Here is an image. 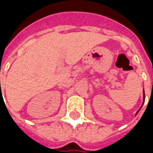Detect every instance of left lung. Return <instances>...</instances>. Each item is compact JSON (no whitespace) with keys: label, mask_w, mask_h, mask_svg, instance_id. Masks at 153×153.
Instances as JSON below:
<instances>
[{"label":"left lung","mask_w":153,"mask_h":153,"mask_svg":"<svg viewBox=\"0 0 153 153\" xmlns=\"http://www.w3.org/2000/svg\"><path fill=\"white\" fill-rule=\"evenodd\" d=\"M144 101H145V93H144V89H143V104H142L141 107H140V108H139V109H138V111H137V112H136V114H135V115H137V114H138V111H140V110H141L142 106H143V103H144Z\"/></svg>","instance_id":"8db88e82"}]
</instances>
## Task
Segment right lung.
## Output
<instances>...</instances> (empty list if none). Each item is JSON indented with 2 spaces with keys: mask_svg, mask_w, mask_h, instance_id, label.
Returning <instances> with one entry per match:
<instances>
[{
  "mask_svg": "<svg viewBox=\"0 0 153 153\" xmlns=\"http://www.w3.org/2000/svg\"><path fill=\"white\" fill-rule=\"evenodd\" d=\"M0 83H1V82H0Z\"/></svg>",
  "mask_w": 153,
  "mask_h": 153,
  "instance_id": "obj_1",
  "label": "right lung"
}]
</instances>
